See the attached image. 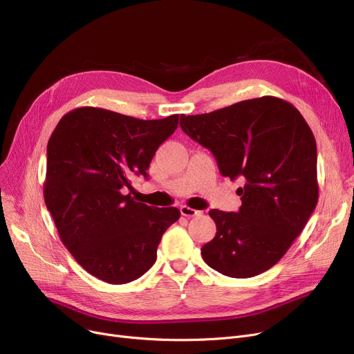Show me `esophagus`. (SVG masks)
<instances>
[{
    "label": "esophagus",
    "instance_id": "obj_1",
    "mask_svg": "<svg viewBox=\"0 0 354 354\" xmlns=\"http://www.w3.org/2000/svg\"><path fill=\"white\" fill-rule=\"evenodd\" d=\"M180 214L183 215V217H196V215H201L203 212L198 211V209H194L188 205H182L180 207Z\"/></svg>",
    "mask_w": 354,
    "mask_h": 354
}]
</instances>
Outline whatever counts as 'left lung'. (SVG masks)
<instances>
[{
	"instance_id": "8db88e82",
	"label": "left lung",
	"mask_w": 354,
	"mask_h": 354,
	"mask_svg": "<svg viewBox=\"0 0 354 354\" xmlns=\"http://www.w3.org/2000/svg\"><path fill=\"white\" fill-rule=\"evenodd\" d=\"M180 127L212 151L221 175L244 180L239 212L209 211L217 233L201 249L205 263L230 278L270 269L318 203L310 126L290 102L266 95L208 114L180 115Z\"/></svg>"
}]
</instances>
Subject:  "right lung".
I'll use <instances>...</instances> for the list:
<instances>
[{"label": "right lung", "mask_w": 354, "mask_h": 354, "mask_svg": "<svg viewBox=\"0 0 354 354\" xmlns=\"http://www.w3.org/2000/svg\"><path fill=\"white\" fill-rule=\"evenodd\" d=\"M178 122L179 114L139 120L80 106L60 118L50 136L46 207L76 262L106 283H127L146 273L163 233L180 217L175 207H149L124 194L133 175H147Z\"/></svg>", "instance_id": "obj_1"}]
</instances>
